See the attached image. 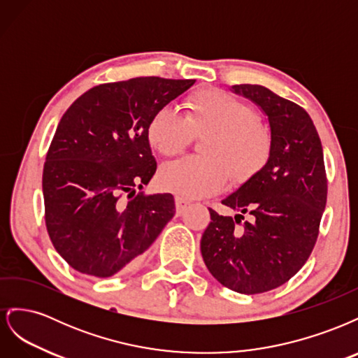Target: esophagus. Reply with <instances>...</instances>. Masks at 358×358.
Masks as SVG:
<instances>
[{
	"label": "esophagus",
	"mask_w": 358,
	"mask_h": 358,
	"mask_svg": "<svg viewBox=\"0 0 358 358\" xmlns=\"http://www.w3.org/2000/svg\"><path fill=\"white\" fill-rule=\"evenodd\" d=\"M175 203H176V212L180 215V213H183V210H185L188 206H189V201L188 200H185V199H182V197H176L175 199Z\"/></svg>",
	"instance_id": "esophagus-1"
}]
</instances>
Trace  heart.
<instances>
[{
  "label": "heart",
  "instance_id": "heart-1",
  "mask_svg": "<svg viewBox=\"0 0 358 358\" xmlns=\"http://www.w3.org/2000/svg\"><path fill=\"white\" fill-rule=\"evenodd\" d=\"M185 115L161 107L146 125L149 146L161 155H176L192 134H206L199 157H183L162 164L161 189L183 199L221 192L231 179L245 182L262 170L270 157V134L251 106L220 90H204L185 101Z\"/></svg>",
  "mask_w": 358,
  "mask_h": 358
}]
</instances>
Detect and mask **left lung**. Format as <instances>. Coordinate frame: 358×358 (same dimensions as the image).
Returning a JSON list of instances; mask_svg holds the SVG:
<instances>
[{"mask_svg":"<svg viewBox=\"0 0 358 358\" xmlns=\"http://www.w3.org/2000/svg\"><path fill=\"white\" fill-rule=\"evenodd\" d=\"M231 92L259 107L270 129V157L222 204L209 209L201 255L212 276L241 294H259L285 284L306 263L327 201L321 140L305 109L262 85H233ZM252 215L244 222L243 215Z\"/></svg>","mask_w":358,"mask_h":358,"instance_id":"obj_1","label":"left lung"}]
</instances>
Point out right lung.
I'll use <instances>...</instances> for the list:
<instances>
[{
  "instance_id": "right-lung-1",
  "label": "right lung",
  "mask_w": 358,
  "mask_h": 358,
  "mask_svg": "<svg viewBox=\"0 0 358 358\" xmlns=\"http://www.w3.org/2000/svg\"><path fill=\"white\" fill-rule=\"evenodd\" d=\"M194 83L136 78L99 85L61 117L43 169V199L50 241L74 270L113 276L175 216L171 194H134L157 170L146 140L150 115ZM125 192L128 202L120 200Z\"/></svg>"
}]
</instances>
